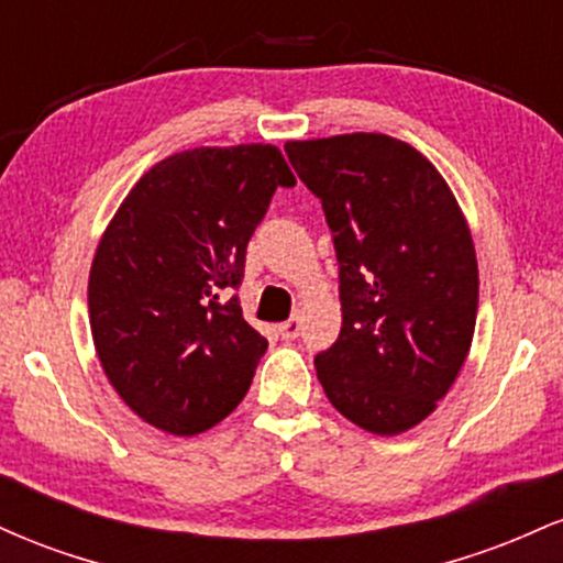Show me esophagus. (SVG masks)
<instances>
[{
    "label": "esophagus",
    "instance_id": "1",
    "mask_svg": "<svg viewBox=\"0 0 563 563\" xmlns=\"http://www.w3.org/2000/svg\"><path fill=\"white\" fill-rule=\"evenodd\" d=\"M299 331H301L299 318H290V320L280 322V325H277V333H280L283 341H294L296 335H299Z\"/></svg>",
    "mask_w": 563,
    "mask_h": 563
}]
</instances>
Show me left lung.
Instances as JSON below:
<instances>
[{
    "label": "left lung",
    "mask_w": 563,
    "mask_h": 563,
    "mask_svg": "<svg viewBox=\"0 0 563 563\" xmlns=\"http://www.w3.org/2000/svg\"><path fill=\"white\" fill-rule=\"evenodd\" d=\"M322 200L339 260L341 333L314 357L341 416L380 437L429 418L474 339L479 267L455 196L423 153L389 134L286 142Z\"/></svg>",
    "instance_id": "obj_1"
}]
</instances>
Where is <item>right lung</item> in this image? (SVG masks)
<instances>
[{
	"label": "right lung",
	"mask_w": 563,
	"mask_h": 563,
	"mask_svg": "<svg viewBox=\"0 0 563 563\" xmlns=\"http://www.w3.org/2000/svg\"><path fill=\"white\" fill-rule=\"evenodd\" d=\"M275 145L192 147L158 161L119 206L89 269V325L119 397L145 423L192 437L249 391L267 339L243 320L245 245L277 187Z\"/></svg>",
	"instance_id": "right-lung-1"
}]
</instances>
